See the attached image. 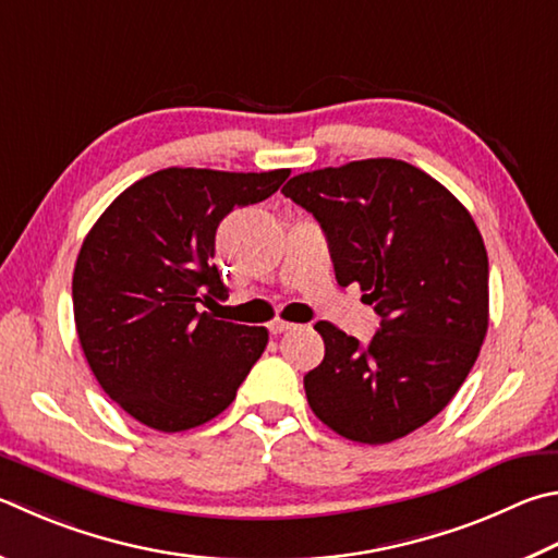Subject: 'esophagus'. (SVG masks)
Here are the masks:
<instances>
[{"label": "esophagus", "mask_w": 558, "mask_h": 558, "mask_svg": "<svg viewBox=\"0 0 558 558\" xmlns=\"http://www.w3.org/2000/svg\"><path fill=\"white\" fill-rule=\"evenodd\" d=\"M298 324H292V322H286V319H272L270 324H268V329H270V333H286V331H290V329H295Z\"/></svg>", "instance_id": "esophagus-1"}]
</instances>
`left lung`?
<instances>
[{"instance_id": "1", "label": "left lung", "mask_w": 558, "mask_h": 558, "mask_svg": "<svg viewBox=\"0 0 558 558\" xmlns=\"http://www.w3.org/2000/svg\"><path fill=\"white\" fill-rule=\"evenodd\" d=\"M282 195L319 221L337 282H359L380 317L368 347L314 324L324 361L305 376L312 412L351 441L408 437L459 392L488 331L478 227L441 182L395 158L312 170Z\"/></svg>"}]
</instances>
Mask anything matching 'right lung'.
Segmentation results:
<instances>
[{
    "instance_id": "right-lung-1",
    "label": "right lung",
    "mask_w": 558,
    "mask_h": 558,
    "mask_svg": "<svg viewBox=\"0 0 558 558\" xmlns=\"http://www.w3.org/2000/svg\"><path fill=\"white\" fill-rule=\"evenodd\" d=\"M288 168H166L126 187L77 253L73 312L97 383L158 432L215 420L268 343L266 327L221 322L197 302L229 290L215 266L219 221L268 199Z\"/></svg>"
}]
</instances>
